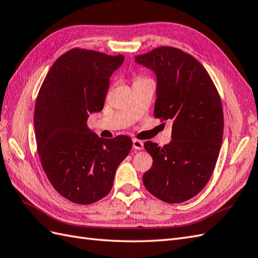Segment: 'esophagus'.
Here are the masks:
<instances>
[{
    "label": "esophagus",
    "instance_id": "esophagus-1",
    "mask_svg": "<svg viewBox=\"0 0 258 258\" xmlns=\"http://www.w3.org/2000/svg\"><path fill=\"white\" fill-rule=\"evenodd\" d=\"M133 148L136 150H142L144 149V143L140 140H133Z\"/></svg>",
    "mask_w": 258,
    "mask_h": 258
}]
</instances>
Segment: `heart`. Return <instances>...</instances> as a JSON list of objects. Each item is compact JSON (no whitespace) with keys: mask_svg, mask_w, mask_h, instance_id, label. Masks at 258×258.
<instances>
[{"mask_svg":"<svg viewBox=\"0 0 258 258\" xmlns=\"http://www.w3.org/2000/svg\"><path fill=\"white\" fill-rule=\"evenodd\" d=\"M145 78H143V77H137L136 78V82H141V81H144Z\"/></svg>","mask_w":258,"mask_h":258,"instance_id":"obj_1","label":"heart"}]
</instances>
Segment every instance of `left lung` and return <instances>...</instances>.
<instances>
[{"mask_svg":"<svg viewBox=\"0 0 258 258\" xmlns=\"http://www.w3.org/2000/svg\"><path fill=\"white\" fill-rule=\"evenodd\" d=\"M135 61L157 76L155 117L172 122L168 145L144 144L154 160L144 185L162 202L183 203L200 193L214 172L223 135L220 96L204 66L180 49L159 47Z\"/></svg>","mask_w":258,"mask_h":258,"instance_id":"obj_1","label":"left lung"}]
</instances>
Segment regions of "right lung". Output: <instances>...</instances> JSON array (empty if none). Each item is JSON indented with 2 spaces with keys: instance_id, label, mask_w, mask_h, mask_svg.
I'll list each match as a JSON object with an SVG mask.
<instances>
[{
  "instance_id": "1",
  "label": "right lung",
  "mask_w": 258,
  "mask_h": 258,
  "mask_svg": "<svg viewBox=\"0 0 258 258\" xmlns=\"http://www.w3.org/2000/svg\"><path fill=\"white\" fill-rule=\"evenodd\" d=\"M124 56L72 49L52 65L37 96L34 122L41 166L52 186L69 201L88 205L108 195L115 171L132 149L120 135L99 137L87 126L99 112L109 78Z\"/></svg>"
}]
</instances>
